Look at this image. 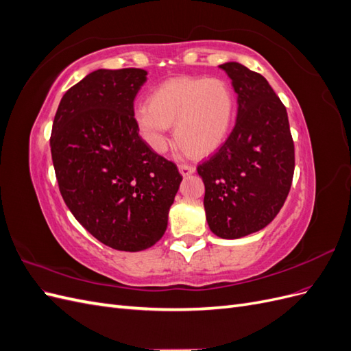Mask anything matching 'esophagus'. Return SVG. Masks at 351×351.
I'll list each match as a JSON object with an SVG mask.
<instances>
[{"instance_id":"obj_1","label":"esophagus","mask_w":351,"mask_h":351,"mask_svg":"<svg viewBox=\"0 0 351 351\" xmlns=\"http://www.w3.org/2000/svg\"><path fill=\"white\" fill-rule=\"evenodd\" d=\"M178 169H180V173H182L183 176H190V174L195 173L196 168L192 164H180Z\"/></svg>"}]
</instances>
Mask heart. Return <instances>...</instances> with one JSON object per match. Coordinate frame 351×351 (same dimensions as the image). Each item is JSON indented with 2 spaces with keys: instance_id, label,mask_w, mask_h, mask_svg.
Instances as JSON below:
<instances>
[{
  "instance_id": "heart-1",
  "label": "heart",
  "mask_w": 351,
  "mask_h": 351,
  "mask_svg": "<svg viewBox=\"0 0 351 351\" xmlns=\"http://www.w3.org/2000/svg\"><path fill=\"white\" fill-rule=\"evenodd\" d=\"M145 142L154 151L167 146V130L174 125V141L192 156H206L226 142L236 119V98L222 79L177 77L155 88L147 105L133 112Z\"/></svg>"
}]
</instances>
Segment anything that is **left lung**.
I'll return each mask as SVG.
<instances>
[{
  "mask_svg": "<svg viewBox=\"0 0 351 351\" xmlns=\"http://www.w3.org/2000/svg\"><path fill=\"white\" fill-rule=\"evenodd\" d=\"M219 69L239 95L237 120L197 173L210 231L240 239L267 227L282 208L294 174V142L284 104L262 74L239 62Z\"/></svg>",
  "mask_w": 351,
  "mask_h": 351,
  "instance_id": "left-lung-1",
  "label": "left lung"
}]
</instances>
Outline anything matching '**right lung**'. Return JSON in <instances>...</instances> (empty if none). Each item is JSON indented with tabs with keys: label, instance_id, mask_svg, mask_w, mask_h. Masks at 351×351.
Instances as JSON below:
<instances>
[{
	"label": "right lung",
	"instance_id": "right-lung-1",
	"mask_svg": "<svg viewBox=\"0 0 351 351\" xmlns=\"http://www.w3.org/2000/svg\"><path fill=\"white\" fill-rule=\"evenodd\" d=\"M146 74L89 73L61 98L49 139L67 208L95 239L124 252L145 250L164 236L183 180L134 123V98Z\"/></svg>",
	"mask_w": 351,
	"mask_h": 351
}]
</instances>
